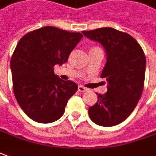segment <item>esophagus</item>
<instances>
[{
  "label": "esophagus",
  "mask_w": 156,
  "mask_h": 156,
  "mask_svg": "<svg viewBox=\"0 0 156 156\" xmlns=\"http://www.w3.org/2000/svg\"><path fill=\"white\" fill-rule=\"evenodd\" d=\"M78 91L79 92H85L88 90V89L85 88L84 86H83V85H78Z\"/></svg>",
  "instance_id": "34e87169"
}]
</instances>
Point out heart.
<instances>
[{"label":"heart","instance_id":"b5f03b06","mask_svg":"<svg viewBox=\"0 0 156 156\" xmlns=\"http://www.w3.org/2000/svg\"><path fill=\"white\" fill-rule=\"evenodd\" d=\"M94 48H92V49H94Z\"/></svg>","mask_w":156,"mask_h":156}]
</instances>
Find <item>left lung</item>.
I'll return each instance as SVG.
<instances>
[{"label": "left lung", "instance_id": "8db88e82", "mask_svg": "<svg viewBox=\"0 0 156 156\" xmlns=\"http://www.w3.org/2000/svg\"><path fill=\"white\" fill-rule=\"evenodd\" d=\"M101 42L107 63L101 78L108 81V91L97 95V102L89 108V116L101 126H114L133 112L144 87L146 58L143 48L131 35L111 27L83 31Z\"/></svg>", "mask_w": 156, "mask_h": 156}]
</instances>
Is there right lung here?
Returning <instances> with one entry per match:
<instances>
[{
    "mask_svg": "<svg viewBox=\"0 0 156 156\" xmlns=\"http://www.w3.org/2000/svg\"><path fill=\"white\" fill-rule=\"evenodd\" d=\"M79 32L45 26L25 34L12 55V90L26 115L38 123H52L63 115L76 83L64 81L54 73L82 39Z\"/></svg>",
    "mask_w": 156,
    "mask_h": 156,
    "instance_id": "right-lung-1",
    "label": "right lung"
}]
</instances>
